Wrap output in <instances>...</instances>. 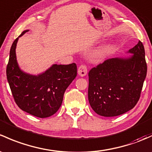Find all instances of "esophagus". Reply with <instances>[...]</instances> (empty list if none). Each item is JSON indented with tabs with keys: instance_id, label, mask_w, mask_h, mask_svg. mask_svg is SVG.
I'll list each match as a JSON object with an SVG mask.
<instances>
[{
	"instance_id": "1",
	"label": "esophagus",
	"mask_w": 152,
	"mask_h": 152,
	"mask_svg": "<svg viewBox=\"0 0 152 152\" xmlns=\"http://www.w3.org/2000/svg\"><path fill=\"white\" fill-rule=\"evenodd\" d=\"M78 73L80 76H84L87 75V68L84 64H82L78 68Z\"/></svg>"
}]
</instances>
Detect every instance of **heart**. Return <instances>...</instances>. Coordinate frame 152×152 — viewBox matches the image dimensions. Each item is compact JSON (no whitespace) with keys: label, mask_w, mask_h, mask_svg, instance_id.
Segmentation results:
<instances>
[{"label":"heart","mask_w":152,"mask_h":152,"mask_svg":"<svg viewBox=\"0 0 152 152\" xmlns=\"http://www.w3.org/2000/svg\"><path fill=\"white\" fill-rule=\"evenodd\" d=\"M114 47L111 44H106L97 49L92 55V59L95 61H100L109 55L114 51Z\"/></svg>","instance_id":"obj_1"}]
</instances>
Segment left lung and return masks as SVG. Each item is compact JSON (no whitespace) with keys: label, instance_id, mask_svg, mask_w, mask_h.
Segmentation results:
<instances>
[{"label":"left lung","instance_id":"obj_1","mask_svg":"<svg viewBox=\"0 0 152 152\" xmlns=\"http://www.w3.org/2000/svg\"><path fill=\"white\" fill-rule=\"evenodd\" d=\"M129 52L130 57L108 59L89 72V104L100 116L123 114L139 100L147 72L141 41Z\"/></svg>","mask_w":152,"mask_h":152}]
</instances>
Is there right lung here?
<instances>
[{
    "mask_svg": "<svg viewBox=\"0 0 152 152\" xmlns=\"http://www.w3.org/2000/svg\"><path fill=\"white\" fill-rule=\"evenodd\" d=\"M28 31H23L19 37ZM19 37L13 42L6 67V76L13 97L22 111L39 118L49 117L61 106L65 91L77 75L76 64H55L38 76L24 73L19 68L16 58Z\"/></svg>",
    "mask_w": 152,
    "mask_h": 152,
    "instance_id": "1",
    "label": "right lung"
}]
</instances>
